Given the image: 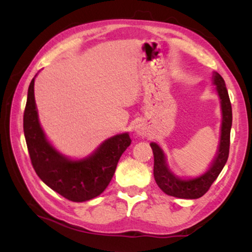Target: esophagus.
<instances>
[{
	"label": "esophagus",
	"instance_id": "1",
	"mask_svg": "<svg viewBox=\"0 0 252 252\" xmlns=\"http://www.w3.org/2000/svg\"><path fill=\"white\" fill-rule=\"evenodd\" d=\"M135 132L138 133L140 136H147L149 135V130L146 125H143V123H140V125L136 126L135 127Z\"/></svg>",
	"mask_w": 252,
	"mask_h": 252
}]
</instances>
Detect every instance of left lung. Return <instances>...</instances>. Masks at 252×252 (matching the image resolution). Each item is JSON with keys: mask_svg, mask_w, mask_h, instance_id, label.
Masks as SVG:
<instances>
[{"mask_svg": "<svg viewBox=\"0 0 252 252\" xmlns=\"http://www.w3.org/2000/svg\"><path fill=\"white\" fill-rule=\"evenodd\" d=\"M213 83L217 85V91L221 99L222 110V125H221V138L219 150L206 172L194 178H180L170 171L163 151L158 144L152 142L150 146L155 157L153 176L157 185L164 193L181 199H198L210 189L213 181L223 169L229 157L230 148V130L232 125V108L229 99L228 90L222 76L219 73L213 74Z\"/></svg>", "mask_w": 252, "mask_h": 252, "instance_id": "obj_1", "label": "left lung"}]
</instances>
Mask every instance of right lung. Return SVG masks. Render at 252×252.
I'll list each match as a JSON object with an SVG mask.
<instances>
[{
	"label": "right lung",
	"instance_id": "1",
	"mask_svg": "<svg viewBox=\"0 0 252 252\" xmlns=\"http://www.w3.org/2000/svg\"><path fill=\"white\" fill-rule=\"evenodd\" d=\"M23 130L30 159L39 178L62 197L82 202L105 190L122 153L131 144L127 133L114 135L87 158L70 160L52 148L42 131L34 100V78L30 83L23 116Z\"/></svg>",
	"mask_w": 252,
	"mask_h": 252
}]
</instances>
